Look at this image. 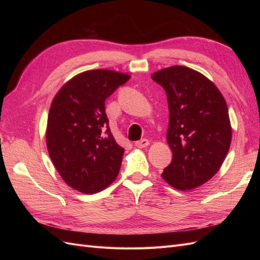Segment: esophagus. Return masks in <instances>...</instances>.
Masks as SVG:
<instances>
[{
	"label": "esophagus",
	"mask_w": 260,
	"mask_h": 260,
	"mask_svg": "<svg viewBox=\"0 0 260 260\" xmlns=\"http://www.w3.org/2000/svg\"><path fill=\"white\" fill-rule=\"evenodd\" d=\"M135 145L137 147H139V148H143V147H146V146L149 145V141L146 140V139H142V140H140V141H137V142L135 143Z\"/></svg>",
	"instance_id": "esophagus-1"
}]
</instances>
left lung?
<instances>
[{
  "instance_id": "8db88e82",
  "label": "left lung",
  "mask_w": 260,
  "mask_h": 260,
  "mask_svg": "<svg viewBox=\"0 0 260 260\" xmlns=\"http://www.w3.org/2000/svg\"><path fill=\"white\" fill-rule=\"evenodd\" d=\"M152 79L166 91L169 107L172 160L161 177L177 190H192L217 174L230 148L225 100L208 78L185 66L164 68Z\"/></svg>"
}]
</instances>
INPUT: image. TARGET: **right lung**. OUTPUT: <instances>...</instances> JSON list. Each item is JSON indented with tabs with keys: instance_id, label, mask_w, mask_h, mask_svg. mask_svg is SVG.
<instances>
[{
	"instance_id": "obj_1",
	"label": "right lung",
	"mask_w": 260,
	"mask_h": 260,
	"mask_svg": "<svg viewBox=\"0 0 260 260\" xmlns=\"http://www.w3.org/2000/svg\"><path fill=\"white\" fill-rule=\"evenodd\" d=\"M129 79L115 70H88L67 81L52 102L46 146L62 180L81 193L103 191L119 174L124 148L109 129L105 100Z\"/></svg>"
}]
</instances>
